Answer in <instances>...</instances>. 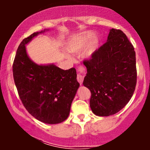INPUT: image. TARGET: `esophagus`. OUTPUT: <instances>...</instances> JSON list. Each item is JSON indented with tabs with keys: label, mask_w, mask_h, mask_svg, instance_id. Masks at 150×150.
Returning a JSON list of instances; mask_svg holds the SVG:
<instances>
[{
	"label": "esophagus",
	"mask_w": 150,
	"mask_h": 150,
	"mask_svg": "<svg viewBox=\"0 0 150 150\" xmlns=\"http://www.w3.org/2000/svg\"><path fill=\"white\" fill-rule=\"evenodd\" d=\"M77 70H78V74H77V80L79 82V83H80V85H82L84 79L83 73L85 72V69L83 66H79L78 68H77Z\"/></svg>",
	"instance_id": "obj_1"
}]
</instances>
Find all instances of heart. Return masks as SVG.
Instances as JSON below:
<instances>
[{
    "label": "heart",
    "mask_w": 150,
    "mask_h": 150,
    "mask_svg": "<svg viewBox=\"0 0 150 150\" xmlns=\"http://www.w3.org/2000/svg\"><path fill=\"white\" fill-rule=\"evenodd\" d=\"M94 33L92 32H86L84 33L77 36L73 38V40L70 42L69 46H68V50L70 52L76 53L82 50L86 46V44L88 43L89 39L93 37ZM99 38L95 37L89 43L88 45L86 46V48L82 51V56L84 58H89L92 56L93 53L97 49L98 45H99Z\"/></svg>",
    "instance_id": "b5f03b06"
}]
</instances>
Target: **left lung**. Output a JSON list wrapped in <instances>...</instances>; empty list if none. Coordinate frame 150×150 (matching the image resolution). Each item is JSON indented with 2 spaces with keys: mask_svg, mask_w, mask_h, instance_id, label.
I'll list each match as a JSON object with an SVG mask.
<instances>
[{
  "mask_svg": "<svg viewBox=\"0 0 150 150\" xmlns=\"http://www.w3.org/2000/svg\"><path fill=\"white\" fill-rule=\"evenodd\" d=\"M83 85L91 92V109L99 116L120 111L131 99L137 83L135 51L126 35L111 29L107 42L84 60Z\"/></svg>",
  "mask_w": 150,
  "mask_h": 150,
  "instance_id": "left-lung-1",
  "label": "left lung"
}]
</instances>
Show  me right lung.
<instances>
[{
    "label": "right lung",
    "mask_w": 150,
    "mask_h": 150,
    "mask_svg": "<svg viewBox=\"0 0 150 150\" xmlns=\"http://www.w3.org/2000/svg\"><path fill=\"white\" fill-rule=\"evenodd\" d=\"M44 32H34L20 43L13 64V78L27 111L43 123L56 124L69 116L80 84L75 68L64 70L54 65H39L28 57L25 45Z\"/></svg>",
    "instance_id": "right-lung-1"
}]
</instances>
